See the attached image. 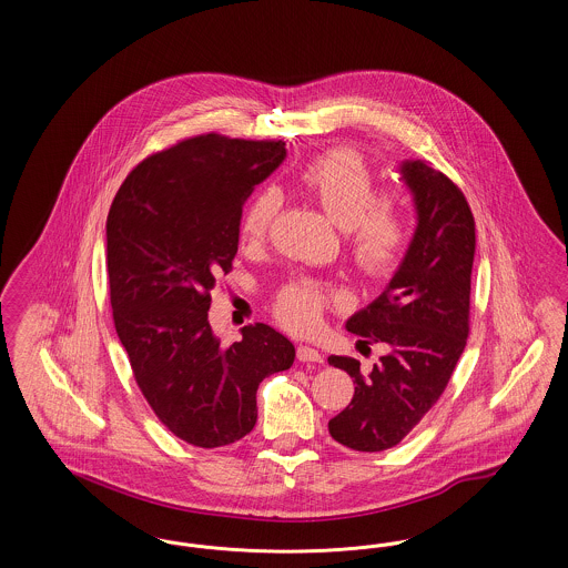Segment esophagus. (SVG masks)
<instances>
[{"label": "esophagus", "instance_id": "esophagus-1", "mask_svg": "<svg viewBox=\"0 0 568 568\" xmlns=\"http://www.w3.org/2000/svg\"><path fill=\"white\" fill-rule=\"evenodd\" d=\"M296 355L300 362H306V364L308 362H322V353L313 349V347H308V345H300Z\"/></svg>", "mask_w": 568, "mask_h": 568}]
</instances>
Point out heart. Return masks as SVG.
Returning <instances> with one entry per match:
<instances>
[{
    "label": "heart",
    "instance_id": "1",
    "mask_svg": "<svg viewBox=\"0 0 568 568\" xmlns=\"http://www.w3.org/2000/svg\"><path fill=\"white\" fill-rule=\"evenodd\" d=\"M300 183L327 215L347 230V246L357 271L368 278H385L398 271L410 243V221L398 200L375 193V176L357 151L332 149L311 160L300 172ZM278 211V193L260 191L241 219L243 243H266ZM338 300L341 296L324 283L300 278L276 294L274 315L290 329L308 332L320 324L325 308Z\"/></svg>",
    "mask_w": 568,
    "mask_h": 568
}]
</instances>
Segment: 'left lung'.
<instances>
[{
    "label": "left lung",
    "mask_w": 568,
    "mask_h": 568,
    "mask_svg": "<svg viewBox=\"0 0 568 568\" xmlns=\"http://www.w3.org/2000/svg\"><path fill=\"white\" fill-rule=\"evenodd\" d=\"M400 172L417 209L413 241L383 294L347 322L362 343H383L387 353L368 375L353 357H327L355 383L352 403L327 430L371 454L398 445L436 405L470 329L475 216L458 185L430 163L405 162Z\"/></svg>",
    "instance_id": "8db88e82"
}]
</instances>
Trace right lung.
<instances>
[{"mask_svg":"<svg viewBox=\"0 0 568 568\" xmlns=\"http://www.w3.org/2000/svg\"><path fill=\"white\" fill-rule=\"evenodd\" d=\"M281 140L185 138L149 155L116 191L106 221L112 320L135 383L163 426L213 449L257 422V387L294 364V345L266 324L223 347L211 290L232 271L255 185L285 160Z\"/></svg>","mask_w":568,"mask_h":568,"instance_id":"right-lung-1","label":"right lung"}]
</instances>
